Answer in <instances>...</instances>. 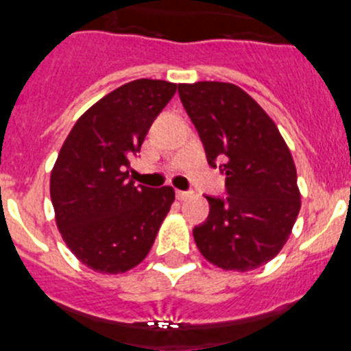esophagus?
<instances>
[{
    "label": "esophagus",
    "mask_w": 351,
    "mask_h": 351,
    "mask_svg": "<svg viewBox=\"0 0 351 351\" xmlns=\"http://www.w3.org/2000/svg\"><path fill=\"white\" fill-rule=\"evenodd\" d=\"M191 197H193V193H191V191H181V190L178 191V198L181 200V202H184V200H188V198H191Z\"/></svg>",
    "instance_id": "34e87169"
}]
</instances>
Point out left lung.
Here are the masks:
<instances>
[{
	"instance_id": "8db88e82",
	"label": "left lung",
	"mask_w": 351,
	"mask_h": 351,
	"mask_svg": "<svg viewBox=\"0 0 351 351\" xmlns=\"http://www.w3.org/2000/svg\"><path fill=\"white\" fill-rule=\"evenodd\" d=\"M210 167L223 161L226 200L206 197L209 218L193 228L198 251L225 271L271 262L287 244L300 210L297 170L267 112L230 82L179 84Z\"/></svg>"
}]
</instances>
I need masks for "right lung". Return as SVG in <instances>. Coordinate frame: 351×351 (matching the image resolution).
<instances>
[{"instance_id":"obj_1","label":"right lung","mask_w":351,"mask_h":351,"mask_svg":"<svg viewBox=\"0 0 351 351\" xmlns=\"http://www.w3.org/2000/svg\"><path fill=\"white\" fill-rule=\"evenodd\" d=\"M178 84L138 79L105 95L77 119L51 172V200L68 250L100 274L142 262L176 200L173 188L130 181V158Z\"/></svg>"}]
</instances>
